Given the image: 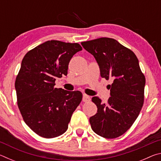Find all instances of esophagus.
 <instances>
[{
	"label": "esophagus",
	"instance_id": "esophagus-1",
	"mask_svg": "<svg viewBox=\"0 0 161 161\" xmlns=\"http://www.w3.org/2000/svg\"><path fill=\"white\" fill-rule=\"evenodd\" d=\"M82 101L84 102H89L91 101V98L89 96L86 94H84L83 95V98H82Z\"/></svg>",
	"mask_w": 161,
	"mask_h": 161
}]
</instances>
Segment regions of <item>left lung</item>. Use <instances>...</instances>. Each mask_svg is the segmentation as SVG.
Masks as SVG:
<instances>
[{
    "instance_id": "1",
    "label": "left lung",
    "mask_w": 161,
    "mask_h": 161,
    "mask_svg": "<svg viewBox=\"0 0 161 161\" xmlns=\"http://www.w3.org/2000/svg\"><path fill=\"white\" fill-rule=\"evenodd\" d=\"M81 44L96 59L101 77L113 81L107 103H102L98 97L92 99L98 109L89 119L91 127L102 137L117 138L139 115L144 102L145 76L134 53L113 38L101 37Z\"/></svg>"
}]
</instances>
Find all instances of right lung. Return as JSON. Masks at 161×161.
Here are the masks:
<instances>
[{
    "label": "right lung",
    "mask_w": 161,
    "mask_h": 161,
    "mask_svg": "<svg viewBox=\"0 0 161 161\" xmlns=\"http://www.w3.org/2000/svg\"><path fill=\"white\" fill-rule=\"evenodd\" d=\"M82 50L78 43L49 40L25 54L16 77L17 103L24 121L38 136L55 138L66 131L82 100L80 91L55 88L67 75L71 58Z\"/></svg>",
    "instance_id": "add662e5"
}]
</instances>
